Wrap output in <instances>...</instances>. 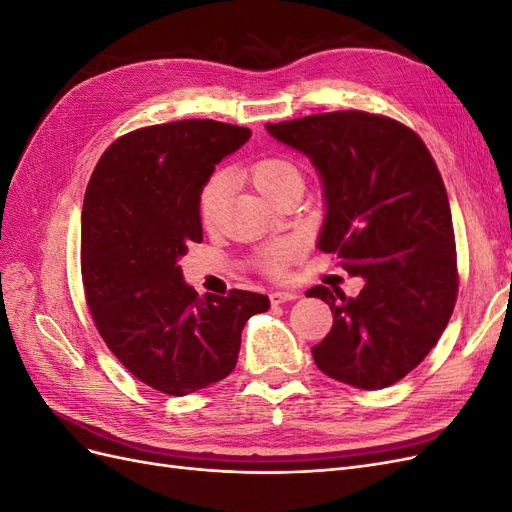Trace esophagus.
<instances>
[{
  "instance_id": "esophagus-1",
  "label": "esophagus",
  "mask_w": 512,
  "mask_h": 512,
  "mask_svg": "<svg viewBox=\"0 0 512 512\" xmlns=\"http://www.w3.org/2000/svg\"><path fill=\"white\" fill-rule=\"evenodd\" d=\"M269 299H271L273 305H280V303H286V301L299 299V294L292 292V290H275V292L269 294Z\"/></svg>"
}]
</instances>
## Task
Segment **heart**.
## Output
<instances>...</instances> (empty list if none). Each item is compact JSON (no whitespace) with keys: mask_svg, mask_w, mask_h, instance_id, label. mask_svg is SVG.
Masks as SVG:
<instances>
[{"mask_svg":"<svg viewBox=\"0 0 512 512\" xmlns=\"http://www.w3.org/2000/svg\"><path fill=\"white\" fill-rule=\"evenodd\" d=\"M250 179L256 188L271 200L280 198L290 185L301 183L297 166L282 156H265L250 166ZM228 177L224 173H215L209 177L198 196V213L200 222L207 228L220 220L226 203ZM301 247L297 241H277L262 250L258 256V267L269 275H282L290 262L299 256Z\"/></svg>","mask_w":512,"mask_h":512,"instance_id":"heart-1","label":"heart"}]
</instances>
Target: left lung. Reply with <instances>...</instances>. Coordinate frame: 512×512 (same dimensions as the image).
Here are the masks:
<instances>
[{
    "mask_svg": "<svg viewBox=\"0 0 512 512\" xmlns=\"http://www.w3.org/2000/svg\"><path fill=\"white\" fill-rule=\"evenodd\" d=\"M269 134L303 151L327 196L318 247L363 275L359 297L314 286L333 327L312 348L329 378L376 391L399 382L436 346L459 290L455 230L440 170L404 123L335 111L269 123Z\"/></svg>",
    "mask_w": 512,
    "mask_h": 512,
    "instance_id": "left-lung-1",
    "label": "left lung"
}]
</instances>
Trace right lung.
<instances>
[{
    "label": "right lung",
    "instance_id": "right-lung-1",
    "mask_svg": "<svg viewBox=\"0 0 512 512\" xmlns=\"http://www.w3.org/2000/svg\"><path fill=\"white\" fill-rule=\"evenodd\" d=\"M250 136L213 119L138 128L102 153L87 185L81 275L91 318L119 363L164 395L224 380L247 318L269 309L265 294L247 290L198 297L177 262L203 241L205 181Z\"/></svg>",
    "mask_w": 512,
    "mask_h": 512
}]
</instances>
